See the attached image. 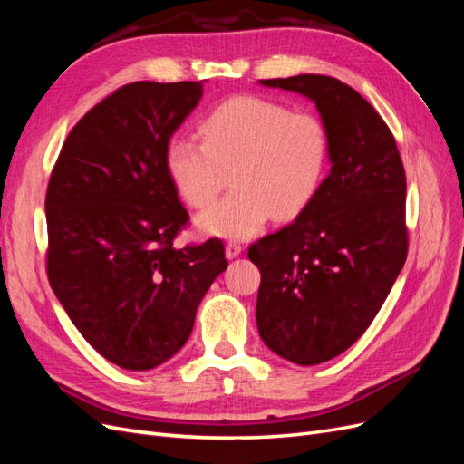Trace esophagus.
<instances>
[{
  "label": "esophagus",
  "instance_id": "34e87169",
  "mask_svg": "<svg viewBox=\"0 0 464 464\" xmlns=\"http://www.w3.org/2000/svg\"><path fill=\"white\" fill-rule=\"evenodd\" d=\"M242 251H244V246H242L240 242L230 240V242L227 244V257H228V259H234V257H237V256H242Z\"/></svg>",
  "mask_w": 464,
  "mask_h": 464
}]
</instances>
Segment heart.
I'll return each mask as SVG.
<instances>
[{"label":"heart","instance_id":"heart-1","mask_svg":"<svg viewBox=\"0 0 464 464\" xmlns=\"http://www.w3.org/2000/svg\"><path fill=\"white\" fill-rule=\"evenodd\" d=\"M201 141L176 135L166 145V172L193 208H203L222 189L227 198L198 217L205 234L251 237L275 215H300L321 189L329 164V133L307 111L259 96H236L201 121Z\"/></svg>","mask_w":464,"mask_h":464}]
</instances>
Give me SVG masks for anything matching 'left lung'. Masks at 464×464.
I'll return each instance as SVG.
<instances>
[{"mask_svg": "<svg viewBox=\"0 0 464 464\" xmlns=\"http://www.w3.org/2000/svg\"><path fill=\"white\" fill-rule=\"evenodd\" d=\"M300 92L329 133L331 172L296 220L249 246L259 266L257 329L300 366L343 354L366 333L406 261V176L391 130L327 75L259 81Z\"/></svg>", "mask_w": 464, "mask_h": 464, "instance_id": "8db88e82", "label": "left lung"}]
</instances>
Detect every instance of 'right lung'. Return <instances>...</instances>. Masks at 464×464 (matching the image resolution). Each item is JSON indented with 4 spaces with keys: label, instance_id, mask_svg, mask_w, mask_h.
Instances as JSON below:
<instances>
[{
    "label": "right lung",
    "instance_id": "add662e5",
    "mask_svg": "<svg viewBox=\"0 0 464 464\" xmlns=\"http://www.w3.org/2000/svg\"><path fill=\"white\" fill-rule=\"evenodd\" d=\"M201 96V81L123 85L77 121L50 176V286L85 341L123 370L172 358L228 266L218 237L174 247L189 215L164 154Z\"/></svg>",
    "mask_w": 464,
    "mask_h": 464
}]
</instances>
